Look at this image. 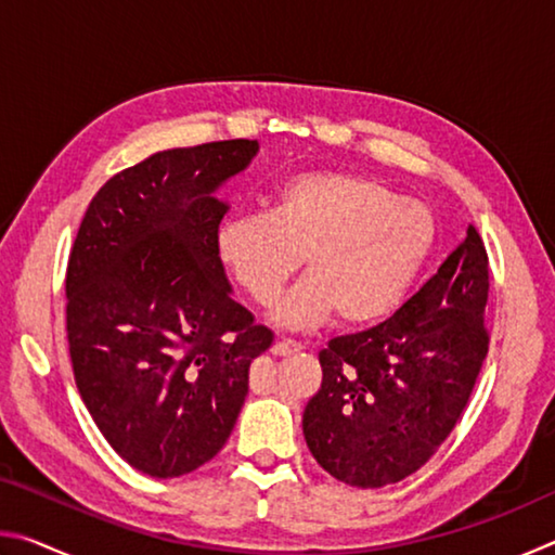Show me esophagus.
I'll return each mask as SVG.
<instances>
[{
    "label": "esophagus",
    "instance_id": "1",
    "mask_svg": "<svg viewBox=\"0 0 555 555\" xmlns=\"http://www.w3.org/2000/svg\"><path fill=\"white\" fill-rule=\"evenodd\" d=\"M296 352H300V345L294 340H276L274 345H271V354H276V357H288Z\"/></svg>",
    "mask_w": 555,
    "mask_h": 555
}]
</instances>
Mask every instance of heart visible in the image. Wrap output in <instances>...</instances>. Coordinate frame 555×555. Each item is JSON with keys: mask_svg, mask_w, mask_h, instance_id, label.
<instances>
[{"mask_svg": "<svg viewBox=\"0 0 555 555\" xmlns=\"http://www.w3.org/2000/svg\"><path fill=\"white\" fill-rule=\"evenodd\" d=\"M434 215L370 176L298 173L269 212H237L218 232V257L257 306L279 296L306 257L308 274L271 308L281 327L308 331L337 313L350 327L391 315L434 251Z\"/></svg>", "mask_w": 555, "mask_h": 555, "instance_id": "b5f03b06", "label": "heart"}]
</instances>
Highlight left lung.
<instances>
[{
    "label": "left lung",
    "mask_w": 555,
    "mask_h": 555,
    "mask_svg": "<svg viewBox=\"0 0 555 555\" xmlns=\"http://www.w3.org/2000/svg\"><path fill=\"white\" fill-rule=\"evenodd\" d=\"M490 264L467 237L389 321L340 335L318 360L304 436L325 473L374 490L416 473L455 428L487 357Z\"/></svg>",
    "instance_id": "1"
}]
</instances>
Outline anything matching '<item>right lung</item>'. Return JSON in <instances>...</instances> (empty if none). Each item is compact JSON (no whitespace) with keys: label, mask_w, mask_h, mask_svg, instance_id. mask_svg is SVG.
<instances>
[{"label":"right lung","mask_w":555,"mask_h":555,"mask_svg":"<svg viewBox=\"0 0 555 555\" xmlns=\"http://www.w3.org/2000/svg\"><path fill=\"white\" fill-rule=\"evenodd\" d=\"M249 139L168 149L100 188L65 274L75 384L107 443L139 469L181 477L228 443L249 364L274 335L232 300L218 257Z\"/></svg>","instance_id":"obj_1"}]
</instances>
